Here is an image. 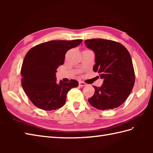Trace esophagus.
Here are the masks:
<instances>
[{"label": "esophagus", "instance_id": "obj_1", "mask_svg": "<svg viewBox=\"0 0 153 153\" xmlns=\"http://www.w3.org/2000/svg\"><path fill=\"white\" fill-rule=\"evenodd\" d=\"M79 85L80 87H85V86H86V85H87V84H86L85 82H82V81H79Z\"/></svg>", "mask_w": 153, "mask_h": 153}]
</instances>
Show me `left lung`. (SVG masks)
Returning <instances> with one entry per match:
<instances>
[{
  "instance_id": "8db88e82",
  "label": "left lung",
  "mask_w": 153,
  "mask_h": 153,
  "mask_svg": "<svg viewBox=\"0 0 153 153\" xmlns=\"http://www.w3.org/2000/svg\"><path fill=\"white\" fill-rule=\"evenodd\" d=\"M87 48L95 54L93 71L103 79L101 87L93 86L95 94L88 99L99 110L117 108L126 101L135 83V72L130 54L118 42L92 39L85 40Z\"/></svg>"
}]
</instances>
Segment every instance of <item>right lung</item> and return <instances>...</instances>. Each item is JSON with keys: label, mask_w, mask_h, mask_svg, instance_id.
Instances as JSON below:
<instances>
[{"label": "right lung", "mask_w": 153, "mask_h": 153, "mask_svg": "<svg viewBox=\"0 0 153 153\" xmlns=\"http://www.w3.org/2000/svg\"><path fill=\"white\" fill-rule=\"evenodd\" d=\"M82 39L50 41L31 48L25 56L21 69L22 85L31 102L44 110L64 105L66 95L78 82H56V70L64 64L66 52L82 43Z\"/></svg>", "instance_id": "add662e5"}]
</instances>
